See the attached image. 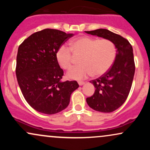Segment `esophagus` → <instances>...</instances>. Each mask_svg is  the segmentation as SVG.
I'll return each mask as SVG.
<instances>
[{
  "mask_svg": "<svg viewBox=\"0 0 150 150\" xmlns=\"http://www.w3.org/2000/svg\"><path fill=\"white\" fill-rule=\"evenodd\" d=\"M78 85L80 86H82V85H85V82H82V81H80V82H78Z\"/></svg>",
  "mask_w": 150,
  "mask_h": 150,
  "instance_id": "1",
  "label": "esophagus"
}]
</instances>
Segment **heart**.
<instances>
[{
    "label": "heart",
    "instance_id": "b5f03b06",
    "mask_svg": "<svg viewBox=\"0 0 150 150\" xmlns=\"http://www.w3.org/2000/svg\"><path fill=\"white\" fill-rule=\"evenodd\" d=\"M75 56H81V65L68 72L69 78L82 80L92 74L94 77H99L108 72L113 65L116 56V47L109 39L81 37L70 42V49L61 46L56 54L58 63L64 70L71 68Z\"/></svg>",
    "mask_w": 150,
    "mask_h": 150
}]
</instances>
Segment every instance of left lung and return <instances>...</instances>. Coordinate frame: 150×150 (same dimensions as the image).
<instances>
[{"label":"left lung","instance_id":"1","mask_svg":"<svg viewBox=\"0 0 150 150\" xmlns=\"http://www.w3.org/2000/svg\"><path fill=\"white\" fill-rule=\"evenodd\" d=\"M86 33L112 41L116 56L111 68L104 75L90 82L95 92L86 99L92 109L103 113L114 111L126 100L135 74V62L131 44L126 39L106 29L85 31Z\"/></svg>","mask_w":150,"mask_h":150}]
</instances>
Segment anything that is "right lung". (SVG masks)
<instances>
[{"mask_svg": "<svg viewBox=\"0 0 150 150\" xmlns=\"http://www.w3.org/2000/svg\"><path fill=\"white\" fill-rule=\"evenodd\" d=\"M73 36L45 29L19 46L15 70L18 85L27 102L39 112L51 115L64 110L79 87L76 81L61 82L63 70L56 57L58 49Z\"/></svg>", "mask_w": 150, "mask_h": 150, "instance_id": "obj_1", "label": "right lung"}]
</instances>
